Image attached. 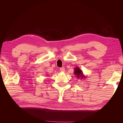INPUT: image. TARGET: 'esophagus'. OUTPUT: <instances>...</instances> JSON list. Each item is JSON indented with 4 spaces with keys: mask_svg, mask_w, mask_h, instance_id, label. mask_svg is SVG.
I'll use <instances>...</instances> for the list:
<instances>
[{
    "mask_svg": "<svg viewBox=\"0 0 123 123\" xmlns=\"http://www.w3.org/2000/svg\"><path fill=\"white\" fill-rule=\"evenodd\" d=\"M60 71H61V72H64L65 71V68L64 67L61 68H60Z\"/></svg>",
    "mask_w": 123,
    "mask_h": 123,
    "instance_id": "34e87169",
    "label": "esophagus"
}]
</instances>
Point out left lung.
Masks as SVG:
<instances>
[{
  "mask_svg": "<svg viewBox=\"0 0 123 123\" xmlns=\"http://www.w3.org/2000/svg\"><path fill=\"white\" fill-rule=\"evenodd\" d=\"M74 74L77 77L78 79H80L81 80L86 79L87 78L86 76L83 74L82 71L79 68V67L75 68L74 69Z\"/></svg>",
  "mask_w": 123,
  "mask_h": 123,
  "instance_id": "left-lung-1",
  "label": "left lung"
}]
</instances>
